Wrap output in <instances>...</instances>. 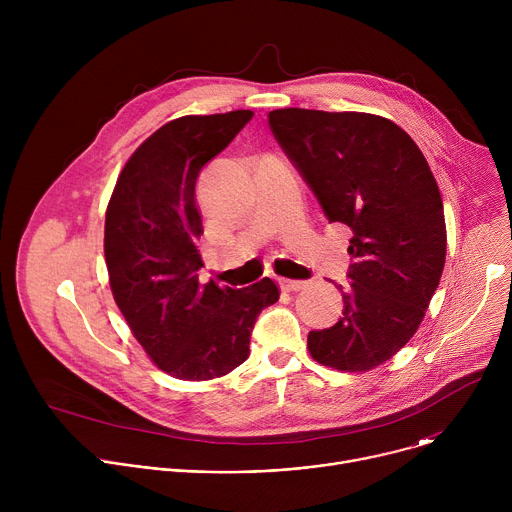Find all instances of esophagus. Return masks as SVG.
I'll use <instances>...</instances> for the list:
<instances>
[{
    "label": "esophagus",
    "instance_id": "34e87169",
    "mask_svg": "<svg viewBox=\"0 0 512 512\" xmlns=\"http://www.w3.org/2000/svg\"><path fill=\"white\" fill-rule=\"evenodd\" d=\"M281 289L285 291H300L306 287V281H298V279H279Z\"/></svg>",
    "mask_w": 512,
    "mask_h": 512
}]
</instances>
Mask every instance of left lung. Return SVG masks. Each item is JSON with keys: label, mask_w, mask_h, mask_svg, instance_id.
Returning a JSON list of instances; mask_svg holds the SVG:
<instances>
[{"label": "left lung", "mask_w": 512, "mask_h": 512, "mask_svg": "<svg viewBox=\"0 0 512 512\" xmlns=\"http://www.w3.org/2000/svg\"><path fill=\"white\" fill-rule=\"evenodd\" d=\"M269 127L330 223L352 231L342 318L308 334L324 367L371 371L417 332L446 263L442 194L417 143L391 119L269 111Z\"/></svg>", "instance_id": "left-lung-1"}]
</instances>
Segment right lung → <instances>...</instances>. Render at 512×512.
Segmentation results:
<instances>
[{
  "label": "right lung",
  "instance_id": "obj_1",
  "mask_svg": "<svg viewBox=\"0 0 512 512\" xmlns=\"http://www.w3.org/2000/svg\"><path fill=\"white\" fill-rule=\"evenodd\" d=\"M253 111L184 115L145 139L123 166L105 214V261L115 304L164 373L208 381L249 356L257 316L279 300L265 277L249 287L198 281L202 218L194 186Z\"/></svg>",
  "mask_w": 512,
  "mask_h": 512
}]
</instances>
